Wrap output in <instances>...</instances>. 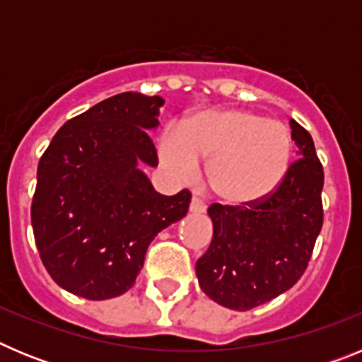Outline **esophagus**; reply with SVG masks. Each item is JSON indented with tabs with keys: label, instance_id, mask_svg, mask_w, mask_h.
<instances>
[{
	"label": "esophagus",
	"instance_id": "obj_1",
	"mask_svg": "<svg viewBox=\"0 0 362 362\" xmlns=\"http://www.w3.org/2000/svg\"><path fill=\"white\" fill-rule=\"evenodd\" d=\"M206 210V203L199 197H192L190 201V212H204Z\"/></svg>",
	"mask_w": 362,
	"mask_h": 362
}]
</instances>
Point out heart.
Listing matches in <instances>:
<instances>
[{
    "label": "heart",
    "instance_id": "1",
    "mask_svg": "<svg viewBox=\"0 0 362 362\" xmlns=\"http://www.w3.org/2000/svg\"><path fill=\"white\" fill-rule=\"evenodd\" d=\"M159 153L174 174L187 177L196 161L210 159L206 181L216 196L250 204L276 190L290 170L293 137L286 124L243 108L206 110L168 129Z\"/></svg>",
    "mask_w": 362,
    "mask_h": 362
}]
</instances>
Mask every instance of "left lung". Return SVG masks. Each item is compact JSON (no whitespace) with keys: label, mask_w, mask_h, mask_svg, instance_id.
<instances>
[{"label":"left lung","mask_w":362,"mask_h":362,"mask_svg":"<svg viewBox=\"0 0 362 362\" xmlns=\"http://www.w3.org/2000/svg\"><path fill=\"white\" fill-rule=\"evenodd\" d=\"M299 159L283 183L250 204H210L214 238L196 263L199 286L230 310L264 305L300 279L322 228L325 172L313 139L290 121Z\"/></svg>","instance_id":"8db88e82"}]
</instances>
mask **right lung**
Returning <instances> with one entry per match:
<instances>
[{
	"instance_id": "add662e5",
	"label": "right lung",
	"mask_w": 362,
	"mask_h": 362,
	"mask_svg": "<svg viewBox=\"0 0 362 362\" xmlns=\"http://www.w3.org/2000/svg\"><path fill=\"white\" fill-rule=\"evenodd\" d=\"M159 95L123 92L66 121L37 165L32 228L45 268L62 288L90 300L130 290L152 239L183 219L192 194L153 190L139 165L156 166L146 130Z\"/></svg>"
}]
</instances>
